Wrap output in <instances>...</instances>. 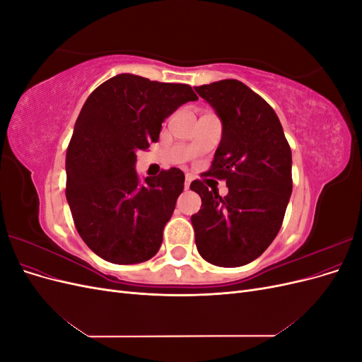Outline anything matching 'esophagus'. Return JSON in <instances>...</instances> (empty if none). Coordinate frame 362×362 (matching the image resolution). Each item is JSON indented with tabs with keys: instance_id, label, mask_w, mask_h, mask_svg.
<instances>
[{
	"instance_id": "obj_1",
	"label": "esophagus",
	"mask_w": 362,
	"mask_h": 362,
	"mask_svg": "<svg viewBox=\"0 0 362 362\" xmlns=\"http://www.w3.org/2000/svg\"><path fill=\"white\" fill-rule=\"evenodd\" d=\"M190 182H192V177H185V182H184V187H185V190H189V187H190Z\"/></svg>"
}]
</instances>
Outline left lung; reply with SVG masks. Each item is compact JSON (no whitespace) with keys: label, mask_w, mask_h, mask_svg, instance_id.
Segmentation results:
<instances>
[{"label":"left lung","mask_w":362,"mask_h":362,"mask_svg":"<svg viewBox=\"0 0 362 362\" xmlns=\"http://www.w3.org/2000/svg\"><path fill=\"white\" fill-rule=\"evenodd\" d=\"M222 122L208 173L226 180L225 198L201 181L190 189L202 206L192 216L201 257L221 267L258 258L278 235L293 190L291 149L275 110L238 80L194 87Z\"/></svg>","instance_id":"1"}]
</instances>
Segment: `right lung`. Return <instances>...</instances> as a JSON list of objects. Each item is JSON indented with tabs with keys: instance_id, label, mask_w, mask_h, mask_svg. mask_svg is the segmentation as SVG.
I'll return each instance as SVG.
<instances>
[{
	"instance_id": "obj_1",
	"label": "right lung",
	"mask_w": 362,
	"mask_h": 362,
	"mask_svg": "<svg viewBox=\"0 0 362 362\" xmlns=\"http://www.w3.org/2000/svg\"><path fill=\"white\" fill-rule=\"evenodd\" d=\"M198 96L189 84L119 74L90 93L66 152V199L84 243L115 264L154 257L184 189L173 168L140 181L137 151L157 141L161 124Z\"/></svg>"
}]
</instances>
